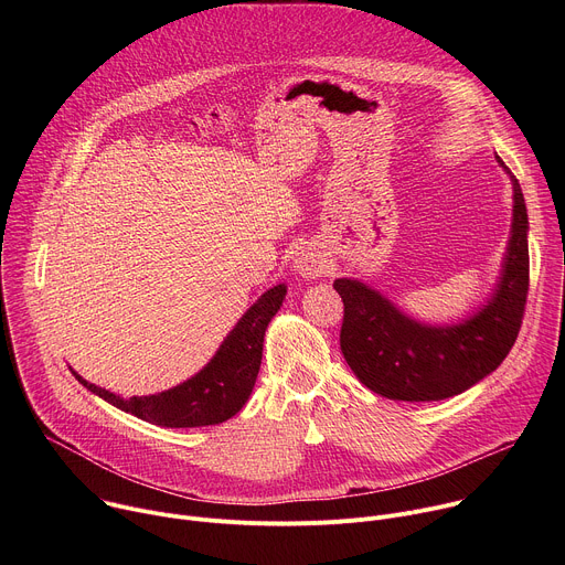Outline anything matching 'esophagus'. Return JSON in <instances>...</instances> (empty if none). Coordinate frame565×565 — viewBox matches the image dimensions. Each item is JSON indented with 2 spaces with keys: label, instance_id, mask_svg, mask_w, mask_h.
Listing matches in <instances>:
<instances>
[{
  "label": "esophagus",
  "instance_id": "obj_1",
  "mask_svg": "<svg viewBox=\"0 0 565 565\" xmlns=\"http://www.w3.org/2000/svg\"><path fill=\"white\" fill-rule=\"evenodd\" d=\"M295 270H297L301 277L315 279V277H319L321 273H324V259H321V255H317V253L301 250V253L295 257Z\"/></svg>",
  "mask_w": 565,
  "mask_h": 565
}]
</instances>
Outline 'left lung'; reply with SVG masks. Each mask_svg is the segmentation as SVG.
<instances>
[{"instance_id":"8db88e82","label":"left lung","mask_w":565,"mask_h":565,"mask_svg":"<svg viewBox=\"0 0 565 565\" xmlns=\"http://www.w3.org/2000/svg\"><path fill=\"white\" fill-rule=\"evenodd\" d=\"M499 163L512 181V230L497 290L478 312L451 327H431L358 279H335L344 301L340 347L373 393L405 402L445 399L497 371L514 347L530 286V223L519 181L501 158Z\"/></svg>"}]
</instances>
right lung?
Masks as SVG:
<instances>
[{
  "mask_svg": "<svg viewBox=\"0 0 565 565\" xmlns=\"http://www.w3.org/2000/svg\"><path fill=\"white\" fill-rule=\"evenodd\" d=\"M286 286L279 284L266 290L236 321L214 358L183 384L153 395L120 397L103 386L87 382L83 375L71 373L92 393L107 399L109 405L158 427H207L232 418L246 405L262 366L264 335L270 319L284 303Z\"/></svg>",
  "mask_w": 565,
  "mask_h": 565,
  "instance_id": "right-lung-1",
  "label": "right lung"
}]
</instances>
